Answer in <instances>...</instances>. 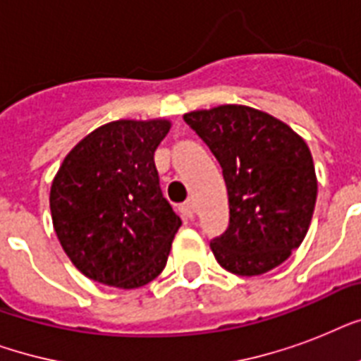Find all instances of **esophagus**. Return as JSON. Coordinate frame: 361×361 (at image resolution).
Masks as SVG:
<instances>
[{
	"instance_id": "obj_1",
	"label": "esophagus",
	"mask_w": 361,
	"mask_h": 361,
	"mask_svg": "<svg viewBox=\"0 0 361 361\" xmlns=\"http://www.w3.org/2000/svg\"><path fill=\"white\" fill-rule=\"evenodd\" d=\"M180 209H181V214L185 215L187 219H195L197 209H195V202H192V200H189V202H185V204H181Z\"/></svg>"
}]
</instances>
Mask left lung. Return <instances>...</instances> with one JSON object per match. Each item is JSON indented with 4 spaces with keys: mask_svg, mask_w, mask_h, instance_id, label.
Here are the masks:
<instances>
[{
    "mask_svg": "<svg viewBox=\"0 0 361 361\" xmlns=\"http://www.w3.org/2000/svg\"><path fill=\"white\" fill-rule=\"evenodd\" d=\"M223 169L231 223L209 247L231 274L277 268L300 247L313 219L317 174L302 136L243 104L183 114Z\"/></svg>",
    "mask_w": 361,
    "mask_h": 361,
    "instance_id": "obj_1",
    "label": "left lung"
}]
</instances>
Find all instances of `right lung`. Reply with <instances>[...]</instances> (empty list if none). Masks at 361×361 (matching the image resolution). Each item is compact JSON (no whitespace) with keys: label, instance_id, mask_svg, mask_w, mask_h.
<instances>
[{"label":"right lung","instance_id":"1","mask_svg":"<svg viewBox=\"0 0 361 361\" xmlns=\"http://www.w3.org/2000/svg\"><path fill=\"white\" fill-rule=\"evenodd\" d=\"M169 120H118L76 144L50 187L56 236L76 269L138 288L166 266L181 219L159 187L153 153Z\"/></svg>","mask_w":361,"mask_h":361}]
</instances>
